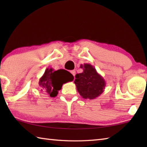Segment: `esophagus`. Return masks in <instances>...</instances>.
Instances as JSON below:
<instances>
[{"label": "esophagus", "instance_id": "1", "mask_svg": "<svg viewBox=\"0 0 147 147\" xmlns=\"http://www.w3.org/2000/svg\"><path fill=\"white\" fill-rule=\"evenodd\" d=\"M71 73L72 74H73V76L74 77V76H75V74H76V71H74V70H73V71H71Z\"/></svg>", "mask_w": 147, "mask_h": 147}]
</instances>
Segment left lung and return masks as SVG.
<instances>
[{
	"mask_svg": "<svg viewBox=\"0 0 147 147\" xmlns=\"http://www.w3.org/2000/svg\"><path fill=\"white\" fill-rule=\"evenodd\" d=\"M83 73L76 74L74 83L78 92L83 98L95 99L104 92L105 81L95 68L90 64L80 65Z\"/></svg>",
	"mask_w": 147,
	"mask_h": 147,
	"instance_id": "left-lung-1",
	"label": "left lung"
}]
</instances>
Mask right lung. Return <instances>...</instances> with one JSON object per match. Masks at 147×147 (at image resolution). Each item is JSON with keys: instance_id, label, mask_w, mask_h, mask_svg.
Segmentation results:
<instances>
[{"instance_id": "add662e5", "label": "right lung", "mask_w": 147, "mask_h": 147, "mask_svg": "<svg viewBox=\"0 0 147 147\" xmlns=\"http://www.w3.org/2000/svg\"><path fill=\"white\" fill-rule=\"evenodd\" d=\"M74 80L73 74L65 69L54 71L52 68H47L44 74L40 78L39 88L51 97H55L62 85Z\"/></svg>"}]
</instances>
